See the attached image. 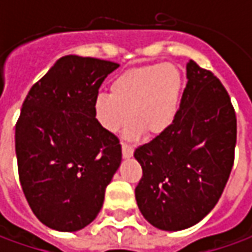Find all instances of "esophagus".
Segmentation results:
<instances>
[{
    "label": "esophagus",
    "instance_id": "obj_1",
    "mask_svg": "<svg viewBox=\"0 0 252 252\" xmlns=\"http://www.w3.org/2000/svg\"><path fill=\"white\" fill-rule=\"evenodd\" d=\"M122 154H123V158H130L133 156V147L126 143H122Z\"/></svg>",
    "mask_w": 252,
    "mask_h": 252
}]
</instances>
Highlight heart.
<instances>
[{
  "mask_svg": "<svg viewBox=\"0 0 252 252\" xmlns=\"http://www.w3.org/2000/svg\"><path fill=\"white\" fill-rule=\"evenodd\" d=\"M182 98V78L174 64L156 63L121 74L113 80L111 94H98L94 116L108 133L127 123V139L160 136L174 123Z\"/></svg>",
  "mask_w": 252,
  "mask_h": 252,
  "instance_id": "heart-1",
  "label": "heart"
}]
</instances>
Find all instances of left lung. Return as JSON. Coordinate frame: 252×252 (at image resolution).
I'll return each instance as SVG.
<instances>
[{"label":"left lung","mask_w":252,"mask_h":252,"mask_svg":"<svg viewBox=\"0 0 252 252\" xmlns=\"http://www.w3.org/2000/svg\"><path fill=\"white\" fill-rule=\"evenodd\" d=\"M174 123L134 151L143 168L136 200L154 227L178 231L216 206L234 162L237 119L226 88L193 60Z\"/></svg>","instance_id":"left-lung-1"}]
</instances>
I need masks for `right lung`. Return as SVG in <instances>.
<instances>
[{"mask_svg": "<svg viewBox=\"0 0 252 252\" xmlns=\"http://www.w3.org/2000/svg\"><path fill=\"white\" fill-rule=\"evenodd\" d=\"M118 63L64 56L34 84L15 126L19 181L44 226L77 231L98 216L122 161L119 139L94 116V99Z\"/></svg>", "mask_w": 252, "mask_h": 252, "instance_id": "1", "label": "right lung"}]
</instances>
